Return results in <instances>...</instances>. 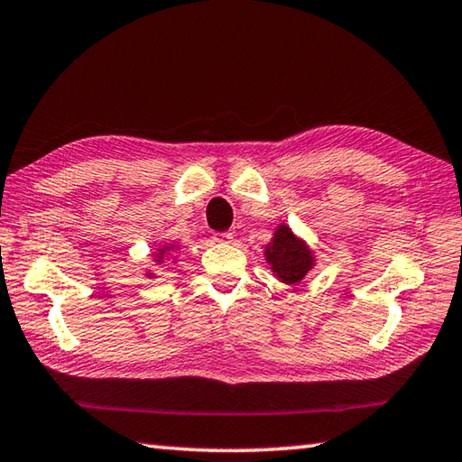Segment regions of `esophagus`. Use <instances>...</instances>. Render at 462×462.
Listing matches in <instances>:
<instances>
[{
    "instance_id": "1",
    "label": "esophagus",
    "mask_w": 462,
    "mask_h": 462,
    "mask_svg": "<svg viewBox=\"0 0 462 462\" xmlns=\"http://www.w3.org/2000/svg\"><path fill=\"white\" fill-rule=\"evenodd\" d=\"M234 236L232 232H216L214 234V242H220V245H228V242H232Z\"/></svg>"
}]
</instances>
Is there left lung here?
Here are the masks:
<instances>
[{
    "instance_id": "left-lung-1",
    "label": "left lung",
    "mask_w": 462,
    "mask_h": 462,
    "mask_svg": "<svg viewBox=\"0 0 462 462\" xmlns=\"http://www.w3.org/2000/svg\"><path fill=\"white\" fill-rule=\"evenodd\" d=\"M264 261L271 264L273 275L285 285H297L316 267V256L308 242L295 236L287 224L277 226L271 242L264 246Z\"/></svg>"
}]
</instances>
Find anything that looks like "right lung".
Returning a JSON list of instances; mask_svg holds the SVG:
<instances>
[{"label": "right lung", "mask_w": 462, "mask_h": 462, "mask_svg": "<svg viewBox=\"0 0 462 462\" xmlns=\"http://www.w3.org/2000/svg\"><path fill=\"white\" fill-rule=\"evenodd\" d=\"M175 248H179V246H175V245H162L161 248H156V254H154V261H156V264H162V263H165L167 254L173 253ZM152 275H154V273L146 271V277H152Z\"/></svg>", "instance_id": "obj_1"}]
</instances>
